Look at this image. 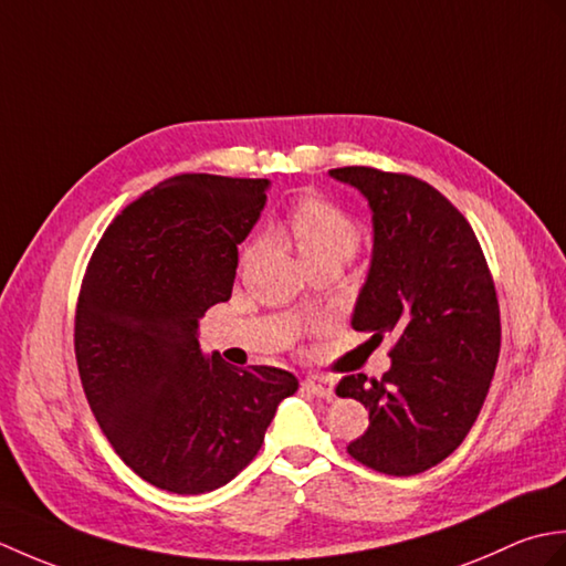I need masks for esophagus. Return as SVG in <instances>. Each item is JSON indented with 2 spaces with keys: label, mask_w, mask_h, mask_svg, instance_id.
<instances>
[{
  "label": "esophagus",
  "mask_w": 566,
  "mask_h": 566,
  "mask_svg": "<svg viewBox=\"0 0 566 566\" xmlns=\"http://www.w3.org/2000/svg\"><path fill=\"white\" fill-rule=\"evenodd\" d=\"M304 389H308L311 394L321 396V399H333L335 389H333V381L328 377H318V375H311L304 379Z\"/></svg>",
  "instance_id": "esophagus-1"
}]
</instances>
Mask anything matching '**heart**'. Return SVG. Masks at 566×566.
Returning <instances> with one entry per match:
<instances>
[{
  "mask_svg": "<svg viewBox=\"0 0 566 566\" xmlns=\"http://www.w3.org/2000/svg\"><path fill=\"white\" fill-rule=\"evenodd\" d=\"M286 233L294 240L298 255L308 264L326 258L350 260L359 248V228L343 209L321 197H302L286 211ZM252 255V248L245 258Z\"/></svg>",
  "mask_w": 566,
  "mask_h": 566,
  "instance_id": "1",
  "label": "heart"
}]
</instances>
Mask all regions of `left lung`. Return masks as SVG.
I'll list each match as a JSON object with an SVG mask.
<instances>
[{
	"label": "left lung",
	"mask_w": 566,
	"mask_h": 566,
	"mask_svg": "<svg viewBox=\"0 0 566 566\" xmlns=\"http://www.w3.org/2000/svg\"><path fill=\"white\" fill-rule=\"evenodd\" d=\"M371 211V262L353 328L394 335L381 379L347 375L335 394L365 403L367 430L347 444L381 474L436 467L482 411L501 350L494 280L464 216L436 187L375 167H338Z\"/></svg>",
	"instance_id": "8db88e82"
}]
</instances>
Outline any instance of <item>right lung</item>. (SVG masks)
<instances>
[{
	"label": "right lung",
	"instance_id": "obj_1",
	"mask_svg": "<svg viewBox=\"0 0 566 566\" xmlns=\"http://www.w3.org/2000/svg\"><path fill=\"white\" fill-rule=\"evenodd\" d=\"M270 179L177 175L106 228L82 280L75 357L116 454L172 494L213 491L250 464L298 379L231 367L199 347V318L233 292L238 245Z\"/></svg>",
	"mask_w": 566,
	"mask_h": 566
}]
</instances>
